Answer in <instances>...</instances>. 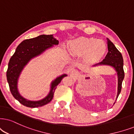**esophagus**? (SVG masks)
Listing matches in <instances>:
<instances>
[{"label": "esophagus", "mask_w": 134, "mask_h": 134, "mask_svg": "<svg viewBox=\"0 0 134 134\" xmlns=\"http://www.w3.org/2000/svg\"><path fill=\"white\" fill-rule=\"evenodd\" d=\"M71 74H72V75L77 76V75H79V72H78L77 70H72V72H71Z\"/></svg>", "instance_id": "esophagus-1"}]
</instances>
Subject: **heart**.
<instances>
[{"label":"heart","instance_id":"obj_1","mask_svg":"<svg viewBox=\"0 0 134 134\" xmlns=\"http://www.w3.org/2000/svg\"><path fill=\"white\" fill-rule=\"evenodd\" d=\"M107 46L104 41L93 38H79L69 44V51L73 57L83 56L85 60L93 63L104 56Z\"/></svg>","mask_w":134,"mask_h":134}]
</instances>
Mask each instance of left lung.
Wrapping results in <instances>:
<instances>
[{"label":"left lung","mask_w":134,"mask_h":134,"mask_svg":"<svg viewBox=\"0 0 134 134\" xmlns=\"http://www.w3.org/2000/svg\"><path fill=\"white\" fill-rule=\"evenodd\" d=\"M108 52L105 58L102 61L96 64L93 66L97 65H108L114 67L117 72L118 77V88L117 98L119 96L121 91L122 83L124 78V72L123 69V58L121 53L116 48L114 44L107 38Z\"/></svg>","instance_id":"1"}]
</instances>
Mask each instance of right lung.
<instances>
[{
	"label": "right lung",
	"mask_w": 134,
	"mask_h": 134,
	"mask_svg": "<svg viewBox=\"0 0 134 134\" xmlns=\"http://www.w3.org/2000/svg\"><path fill=\"white\" fill-rule=\"evenodd\" d=\"M58 44L59 41L54 38L52 35H42L36 38L25 40L18 46L15 53L10 59L7 71V79L10 90L13 97L26 107H40L49 103L53 98L57 86L60 83L62 79L67 76L66 74H63L52 81L49 93L41 100H28L23 98L18 92V80L25 66L31 59L38 56L47 49Z\"/></svg>",
	"instance_id": "add662e5"
}]
</instances>
